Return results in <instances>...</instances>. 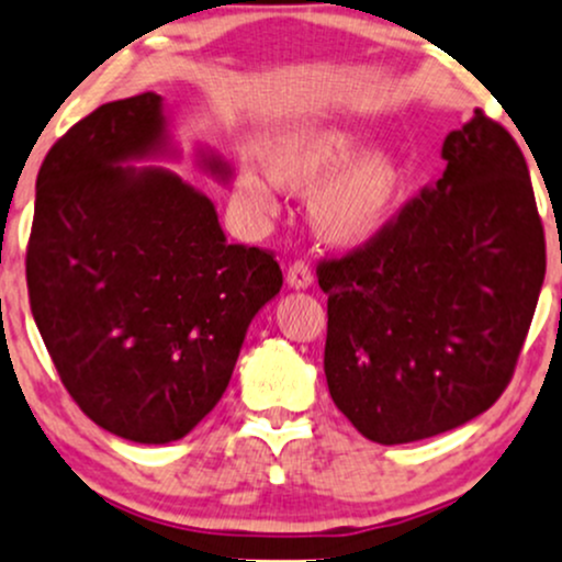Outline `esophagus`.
Here are the masks:
<instances>
[{
    "label": "esophagus",
    "mask_w": 562,
    "mask_h": 562,
    "mask_svg": "<svg viewBox=\"0 0 562 562\" xmlns=\"http://www.w3.org/2000/svg\"><path fill=\"white\" fill-rule=\"evenodd\" d=\"M285 280H288V285L293 288V291H306V288H312L314 274H312L310 263H304V261L291 263V269H288Z\"/></svg>",
    "instance_id": "esophagus-1"
}]
</instances>
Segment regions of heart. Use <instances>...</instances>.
Wrapping results in <instances>:
<instances>
[{
    "mask_svg": "<svg viewBox=\"0 0 562 562\" xmlns=\"http://www.w3.org/2000/svg\"><path fill=\"white\" fill-rule=\"evenodd\" d=\"M371 140L349 127H304L282 135L263 154L272 183L310 191V224L330 248L351 250L379 237L400 211L405 165L392 151H368ZM234 196L256 215L277 211V191L258 172L243 170Z\"/></svg>",
    "mask_w": 562,
    "mask_h": 562,
    "instance_id": "b5f03b06",
    "label": "heart"
}]
</instances>
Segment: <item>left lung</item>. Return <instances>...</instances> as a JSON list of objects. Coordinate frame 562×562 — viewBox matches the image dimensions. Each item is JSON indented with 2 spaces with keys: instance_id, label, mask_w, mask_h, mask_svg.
I'll use <instances>...</instances> for the list:
<instances>
[{
  "instance_id": "left-lung-1",
  "label": "left lung",
  "mask_w": 562,
  "mask_h": 562,
  "mask_svg": "<svg viewBox=\"0 0 562 562\" xmlns=\"http://www.w3.org/2000/svg\"><path fill=\"white\" fill-rule=\"evenodd\" d=\"M446 172L317 280L325 379L381 446L427 440L507 390L544 282V226L515 138L483 111L442 144Z\"/></svg>"
}]
</instances>
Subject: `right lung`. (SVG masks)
Returning a JSON list of instances; mask_svg holds the SVG:
<instances>
[{"instance_id":"obj_1","label":"right lung","mask_w":562,"mask_h":562,"mask_svg":"<svg viewBox=\"0 0 562 562\" xmlns=\"http://www.w3.org/2000/svg\"><path fill=\"white\" fill-rule=\"evenodd\" d=\"M157 92L111 101L47 151L26 252L31 314L74 403L144 446L189 435L229 386L245 333L280 293L267 250L229 245L176 159ZM196 168L229 181L213 151Z\"/></svg>"}]
</instances>
